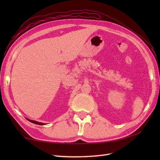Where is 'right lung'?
<instances>
[{
	"label": "right lung",
	"mask_w": 160,
	"mask_h": 160,
	"mask_svg": "<svg viewBox=\"0 0 160 160\" xmlns=\"http://www.w3.org/2000/svg\"><path fill=\"white\" fill-rule=\"evenodd\" d=\"M26 119H27V120H29V122H32V123L36 124H38V125H45V124H45V123H42V122H37V121H35V120H29V119H28V118H26Z\"/></svg>",
	"instance_id": "obj_1"
}]
</instances>
